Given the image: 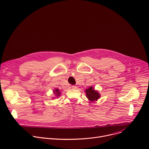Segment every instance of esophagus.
I'll return each mask as SVG.
<instances>
[{"mask_svg": "<svg viewBox=\"0 0 149 149\" xmlns=\"http://www.w3.org/2000/svg\"><path fill=\"white\" fill-rule=\"evenodd\" d=\"M72 88H73V89H77V87L76 86H72Z\"/></svg>", "mask_w": 149, "mask_h": 149, "instance_id": "obj_1", "label": "esophagus"}]
</instances>
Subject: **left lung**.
Listing matches in <instances>:
<instances>
[{
	"instance_id": "obj_1",
	"label": "left lung",
	"mask_w": 149,
	"mask_h": 149,
	"mask_svg": "<svg viewBox=\"0 0 149 149\" xmlns=\"http://www.w3.org/2000/svg\"><path fill=\"white\" fill-rule=\"evenodd\" d=\"M86 93L87 97L91 102L94 100L96 101L100 97V94L97 91L94 90L92 87L86 90Z\"/></svg>"
}]
</instances>
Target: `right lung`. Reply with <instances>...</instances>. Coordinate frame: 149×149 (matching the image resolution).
<instances>
[{
	"label": "right lung",
	"mask_w": 149,
	"mask_h": 149,
	"mask_svg": "<svg viewBox=\"0 0 149 149\" xmlns=\"http://www.w3.org/2000/svg\"><path fill=\"white\" fill-rule=\"evenodd\" d=\"M54 93H56V94H57V96H59V94H60V92H59V90L58 89H56L55 91H54Z\"/></svg>",
	"instance_id": "1"
}]
</instances>
